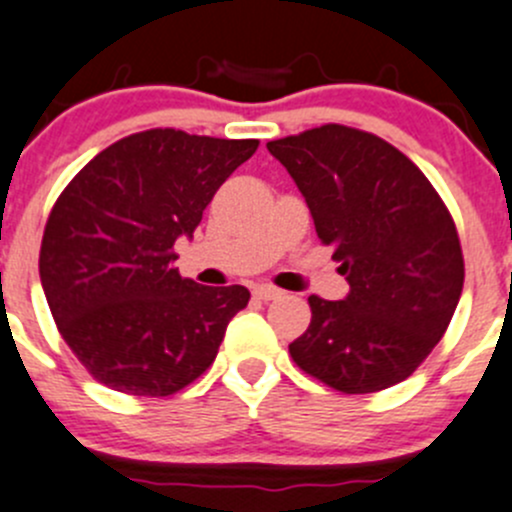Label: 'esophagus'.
<instances>
[{
	"label": "esophagus",
	"mask_w": 512,
	"mask_h": 512,
	"mask_svg": "<svg viewBox=\"0 0 512 512\" xmlns=\"http://www.w3.org/2000/svg\"><path fill=\"white\" fill-rule=\"evenodd\" d=\"M254 296L258 298V301H276V298L283 296V291H278V288L273 286H254Z\"/></svg>",
	"instance_id": "obj_1"
}]
</instances>
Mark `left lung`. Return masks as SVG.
Masks as SVG:
<instances>
[{
    "label": "left lung",
    "instance_id": "obj_1",
    "mask_svg": "<svg viewBox=\"0 0 512 512\" xmlns=\"http://www.w3.org/2000/svg\"><path fill=\"white\" fill-rule=\"evenodd\" d=\"M351 286L311 296V326L288 346L301 371L341 393L406 381L443 338L463 291L453 216L406 154L368 131L323 124L268 141Z\"/></svg>",
    "mask_w": 512,
    "mask_h": 512
}]
</instances>
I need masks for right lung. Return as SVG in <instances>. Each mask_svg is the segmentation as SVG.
Listing matches in <instances>:
<instances>
[{
  "mask_svg": "<svg viewBox=\"0 0 512 512\" xmlns=\"http://www.w3.org/2000/svg\"><path fill=\"white\" fill-rule=\"evenodd\" d=\"M256 149L258 139L139 131L96 154L54 204L44 296L74 356L111 391L171 396L214 363L251 293L181 278L174 244Z\"/></svg>",
  "mask_w": 512,
  "mask_h": 512,
  "instance_id": "1",
  "label": "right lung"
}]
</instances>
